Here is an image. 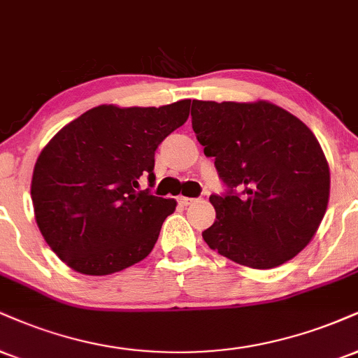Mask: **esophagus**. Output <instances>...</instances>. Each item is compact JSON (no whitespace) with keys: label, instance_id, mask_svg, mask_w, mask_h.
<instances>
[{"label":"esophagus","instance_id":"1","mask_svg":"<svg viewBox=\"0 0 358 358\" xmlns=\"http://www.w3.org/2000/svg\"><path fill=\"white\" fill-rule=\"evenodd\" d=\"M192 201H193V198H188V196H178V203H180V205H183V206L190 205Z\"/></svg>","mask_w":358,"mask_h":358}]
</instances>
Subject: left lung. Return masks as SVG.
<instances>
[{"mask_svg": "<svg viewBox=\"0 0 358 358\" xmlns=\"http://www.w3.org/2000/svg\"><path fill=\"white\" fill-rule=\"evenodd\" d=\"M192 127L230 188L225 196H210L217 217L201 234L206 245L258 270L299 255L315 236L330 196L329 162L312 130L265 100H193Z\"/></svg>", "mask_w": 358, "mask_h": 358, "instance_id": "obj_1", "label": "left lung"}]
</instances>
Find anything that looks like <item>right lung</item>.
<instances>
[{
    "instance_id": "right-lung-1",
    "label": "right lung",
    "mask_w": 358,
    "mask_h": 358,
    "mask_svg": "<svg viewBox=\"0 0 358 358\" xmlns=\"http://www.w3.org/2000/svg\"><path fill=\"white\" fill-rule=\"evenodd\" d=\"M192 100L165 106L100 105L63 127L34 163L31 200L43 238L83 275H110L146 258L173 198L153 187L155 152L190 115Z\"/></svg>"
}]
</instances>
